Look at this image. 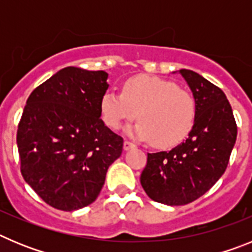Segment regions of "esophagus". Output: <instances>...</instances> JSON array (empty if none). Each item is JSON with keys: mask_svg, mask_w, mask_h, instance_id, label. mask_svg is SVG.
I'll use <instances>...</instances> for the list:
<instances>
[{"mask_svg": "<svg viewBox=\"0 0 252 252\" xmlns=\"http://www.w3.org/2000/svg\"><path fill=\"white\" fill-rule=\"evenodd\" d=\"M135 144H132V142H130V141H127V140H126V141L124 142V150H130V149H133L135 148Z\"/></svg>", "mask_w": 252, "mask_h": 252, "instance_id": "esophagus-1", "label": "esophagus"}]
</instances>
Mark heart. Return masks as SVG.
I'll return each instance as SVG.
<instances>
[{"label": "heart", "instance_id": "b5f03b06", "mask_svg": "<svg viewBox=\"0 0 252 252\" xmlns=\"http://www.w3.org/2000/svg\"><path fill=\"white\" fill-rule=\"evenodd\" d=\"M99 107L102 120L113 130L137 116L140 121L127 132L158 148H171L183 141L192 131L197 115L190 93L173 82L151 75L130 78L121 93L106 92Z\"/></svg>", "mask_w": 252, "mask_h": 252}]
</instances>
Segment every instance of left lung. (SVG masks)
Instances as JSON below:
<instances>
[{"instance_id": "1", "label": "left lung", "mask_w": 252, "mask_h": 252, "mask_svg": "<svg viewBox=\"0 0 252 252\" xmlns=\"http://www.w3.org/2000/svg\"><path fill=\"white\" fill-rule=\"evenodd\" d=\"M197 104L192 131L170 151L148 154L140 182L146 194L168 206L195 201L226 170L237 137V126L226 94L206 78L180 69Z\"/></svg>"}]
</instances>
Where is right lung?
I'll return each mask as SVG.
<instances>
[{
    "mask_svg": "<svg viewBox=\"0 0 252 252\" xmlns=\"http://www.w3.org/2000/svg\"><path fill=\"white\" fill-rule=\"evenodd\" d=\"M103 70L66 66L29 95L17 128L21 174L49 206L72 212L98 197L124 139L101 120Z\"/></svg>",
    "mask_w": 252,
    "mask_h": 252,
    "instance_id": "obj_1",
    "label": "right lung"
}]
</instances>
